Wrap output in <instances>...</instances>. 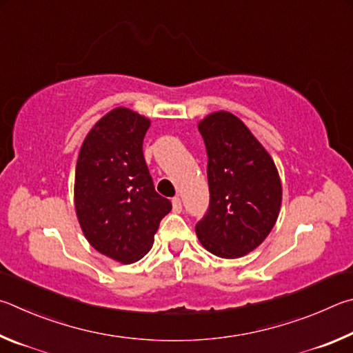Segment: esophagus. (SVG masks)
Here are the masks:
<instances>
[{
	"label": "esophagus",
	"instance_id": "obj_1",
	"mask_svg": "<svg viewBox=\"0 0 353 353\" xmlns=\"http://www.w3.org/2000/svg\"><path fill=\"white\" fill-rule=\"evenodd\" d=\"M172 206H173V212H181L183 211V205H181L180 196H175V199H172Z\"/></svg>",
	"mask_w": 353,
	"mask_h": 353
}]
</instances>
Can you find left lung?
Segmentation results:
<instances>
[{
	"label": "left lung",
	"instance_id": "1",
	"mask_svg": "<svg viewBox=\"0 0 353 353\" xmlns=\"http://www.w3.org/2000/svg\"><path fill=\"white\" fill-rule=\"evenodd\" d=\"M199 130L208 153L209 208L195 232L212 254L242 257L276 223L282 201L279 173L248 127L228 111L209 114Z\"/></svg>",
	"mask_w": 353,
	"mask_h": 353
}]
</instances>
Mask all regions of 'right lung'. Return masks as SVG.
<instances>
[{"label": "right lung", "instance_id": "obj_1", "mask_svg": "<svg viewBox=\"0 0 353 353\" xmlns=\"http://www.w3.org/2000/svg\"><path fill=\"white\" fill-rule=\"evenodd\" d=\"M150 121L114 108L99 121L80 148L74 196L80 228L92 248L121 263L152 250L159 221L172 203L161 196L142 153Z\"/></svg>", "mask_w": 353, "mask_h": 353}]
</instances>
